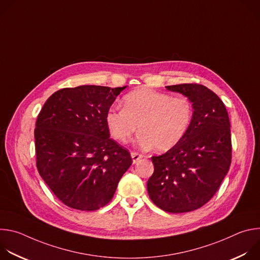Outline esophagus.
Instances as JSON below:
<instances>
[{"mask_svg":"<svg viewBox=\"0 0 260 260\" xmlns=\"http://www.w3.org/2000/svg\"><path fill=\"white\" fill-rule=\"evenodd\" d=\"M131 155H132V158H133V162H134V164H137V162L143 157L142 154H139V153H137V152H132Z\"/></svg>","mask_w":260,"mask_h":260,"instance_id":"1","label":"esophagus"}]
</instances>
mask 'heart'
Wrapping results in <instances>:
<instances>
[{
    "label": "heart",
    "instance_id": "b5f03b06",
    "mask_svg": "<svg viewBox=\"0 0 260 260\" xmlns=\"http://www.w3.org/2000/svg\"><path fill=\"white\" fill-rule=\"evenodd\" d=\"M122 105L107 111V127L116 141L126 144L139 126L137 143L145 150L153 147L159 152L170 150L187 133L193 116L187 96H172L147 87L125 94Z\"/></svg>",
    "mask_w": 260,
    "mask_h": 260
}]
</instances>
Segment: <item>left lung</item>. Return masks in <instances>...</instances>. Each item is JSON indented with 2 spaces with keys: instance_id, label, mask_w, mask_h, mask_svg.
<instances>
[{
  "instance_id": "left-lung-1",
  "label": "left lung",
  "mask_w": 260,
  "mask_h": 260,
  "mask_svg": "<svg viewBox=\"0 0 260 260\" xmlns=\"http://www.w3.org/2000/svg\"><path fill=\"white\" fill-rule=\"evenodd\" d=\"M193 106L190 126L169 151L152 156L154 173L147 182L151 201L169 213H185L207 204L232 162L231 123L226 108L208 87L185 83L166 86Z\"/></svg>"
}]
</instances>
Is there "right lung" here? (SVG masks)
<instances>
[{
    "mask_svg": "<svg viewBox=\"0 0 260 260\" xmlns=\"http://www.w3.org/2000/svg\"><path fill=\"white\" fill-rule=\"evenodd\" d=\"M81 85L55 91L36 121L37 169L66 206L94 211L112 200L133 164L110 139L106 113L125 88Z\"/></svg>",
    "mask_w": 260,
    "mask_h": 260,
    "instance_id": "1",
    "label": "right lung"
}]
</instances>
